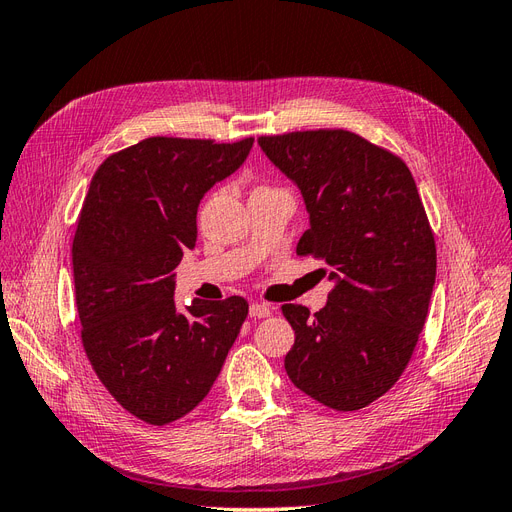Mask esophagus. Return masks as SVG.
I'll return each instance as SVG.
<instances>
[{"label":"esophagus","instance_id":"obj_1","mask_svg":"<svg viewBox=\"0 0 512 512\" xmlns=\"http://www.w3.org/2000/svg\"><path fill=\"white\" fill-rule=\"evenodd\" d=\"M250 316L252 318H267V316H271V307L267 303H252Z\"/></svg>","mask_w":512,"mask_h":512}]
</instances>
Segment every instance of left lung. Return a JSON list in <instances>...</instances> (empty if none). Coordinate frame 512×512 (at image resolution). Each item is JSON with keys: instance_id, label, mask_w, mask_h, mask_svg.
Segmentation results:
<instances>
[{"instance_id": "obj_1", "label": "left lung", "mask_w": 512, "mask_h": 512, "mask_svg": "<svg viewBox=\"0 0 512 512\" xmlns=\"http://www.w3.org/2000/svg\"><path fill=\"white\" fill-rule=\"evenodd\" d=\"M260 149L297 185L309 228L297 254L329 267L320 312L286 303L294 331L286 374L339 412L382 397L404 374L436 284V243L408 166L346 130L260 136Z\"/></svg>"}]
</instances>
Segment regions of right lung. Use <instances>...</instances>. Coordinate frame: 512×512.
Segmentation results:
<instances>
[{
	"label": "right lung",
	"mask_w": 512,
	"mask_h": 512,
	"mask_svg": "<svg viewBox=\"0 0 512 512\" xmlns=\"http://www.w3.org/2000/svg\"><path fill=\"white\" fill-rule=\"evenodd\" d=\"M252 145L153 136L91 179L72 243L83 346L108 393L149 425L207 397L247 316L241 297L177 309L175 269L196 245L200 200Z\"/></svg>",
	"instance_id": "1"
}]
</instances>
